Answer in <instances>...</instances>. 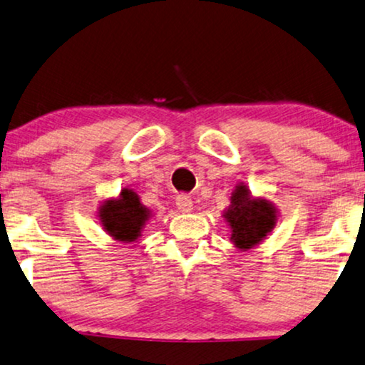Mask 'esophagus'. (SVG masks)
<instances>
[{
	"instance_id": "34e87169",
	"label": "esophagus",
	"mask_w": 365,
	"mask_h": 365,
	"mask_svg": "<svg viewBox=\"0 0 365 365\" xmlns=\"http://www.w3.org/2000/svg\"><path fill=\"white\" fill-rule=\"evenodd\" d=\"M177 208L180 212L183 213H188L193 210V202L192 198L185 195V193H180V195H177Z\"/></svg>"
}]
</instances>
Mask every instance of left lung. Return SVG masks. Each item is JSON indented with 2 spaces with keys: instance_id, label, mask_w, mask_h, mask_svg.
Listing matches in <instances>:
<instances>
[{
  "instance_id": "left-lung-1",
  "label": "left lung",
  "mask_w": 365,
  "mask_h": 365,
  "mask_svg": "<svg viewBox=\"0 0 365 365\" xmlns=\"http://www.w3.org/2000/svg\"><path fill=\"white\" fill-rule=\"evenodd\" d=\"M235 247L242 250L252 249L265 239L275 225L277 213L270 202L252 198L249 188L239 185L232 193V205L225 212Z\"/></svg>"
}]
</instances>
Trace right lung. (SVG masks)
I'll list each match as a JSON object with an SVG mask.
<instances>
[{"instance_id": "right-lung-1", "label": "right lung", "mask_w": 365, "mask_h": 365, "mask_svg": "<svg viewBox=\"0 0 365 365\" xmlns=\"http://www.w3.org/2000/svg\"><path fill=\"white\" fill-rule=\"evenodd\" d=\"M148 217V208L143 207L137 193L128 188L121 190L118 200L105 202L100 208V220L105 230L121 242L137 240Z\"/></svg>"}]
</instances>
